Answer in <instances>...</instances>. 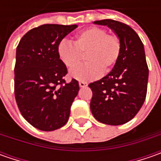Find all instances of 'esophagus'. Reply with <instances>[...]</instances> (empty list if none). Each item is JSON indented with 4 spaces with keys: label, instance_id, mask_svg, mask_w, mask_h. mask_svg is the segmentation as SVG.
Returning <instances> with one entry per match:
<instances>
[{
    "label": "esophagus",
    "instance_id": "1",
    "mask_svg": "<svg viewBox=\"0 0 161 161\" xmlns=\"http://www.w3.org/2000/svg\"><path fill=\"white\" fill-rule=\"evenodd\" d=\"M79 85H80V88H86V87L88 86L87 82H84V81H80V82H79Z\"/></svg>",
    "mask_w": 161,
    "mask_h": 161
}]
</instances>
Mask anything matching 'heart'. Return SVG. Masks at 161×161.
I'll return each mask as SVG.
<instances>
[{
	"instance_id": "b5f03b06",
	"label": "heart",
	"mask_w": 161,
	"mask_h": 161,
	"mask_svg": "<svg viewBox=\"0 0 161 161\" xmlns=\"http://www.w3.org/2000/svg\"><path fill=\"white\" fill-rule=\"evenodd\" d=\"M121 52L117 36L108 34L105 28L92 27L76 35L73 43L63 39L58 44L57 54L64 64L72 69L79 63L81 53H87L88 64L70 71V76L80 81L97 80L103 72H108L115 64Z\"/></svg>"
}]
</instances>
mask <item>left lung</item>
Wrapping results in <instances>:
<instances>
[{
	"instance_id": "left-lung-1",
	"label": "left lung",
	"mask_w": 161,
	"mask_h": 161,
	"mask_svg": "<svg viewBox=\"0 0 161 161\" xmlns=\"http://www.w3.org/2000/svg\"><path fill=\"white\" fill-rule=\"evenodd\" d=\"M93 23L113 30L120 40L121 52L112 71L89 85L93 93L90 110L100 123L124 125L136 115L145 100L149 69L144 47L137 33L125 23L114 19Z\"/></svg>"
}]
</instances>
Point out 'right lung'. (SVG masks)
I'll return each instance as SVG.
<instances>
[{"label": "right lung", "instance_id": "obj_1", "mask_svg": "<svg viewBox=\"0 0 161 161\" xmlns=\"http://www.w3.org/2000/svg\"><path fill=\"white\" fill-rule=\"evenodd\" d=\"M77 25L45 24L29 30L16 50L14 90L23 117L41 131L50 132L68 122L71 104L80 90L57 54L58 44Z\"/></svg>", "mask_w": 161, "mask_h": 161}]
</instances>
